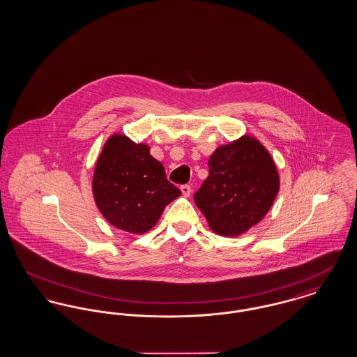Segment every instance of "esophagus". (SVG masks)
I'll use <instances>...</instances> for the list:
<instances>
[{"instance_id": "1", "label": "esophagus", "mask_w": 357, "mask_h": 357, "mask_svg": "<svg viewBox=\"0 0 357 357\" xmlns=\"http://www.w3.org/2000/svg\"><path fill=\"white\" fill-rule=\"evenodd\" d=\"M181 191H182V194L185 197H188L191 194V187L188 186V185H183V186H181Z\"/></svg>"}]
</instances>
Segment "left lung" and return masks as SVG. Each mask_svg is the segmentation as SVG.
Returning <instances> with one entry per match:
<instances>
[{"label":"left lung","mask_w":357,"mask_h":357,"mask_svg":"<svg viewBox=\"0 0 357 357\" xmlns=\"http://www.w3.org/2000/svg\"><path fill=\"white\" fill-rule=\"evenodd\" d=\"M208 170L194 201L214 233L238 237L264 220L278 194L280 175L258 139L243 135L220 146Z\"/></svg>","instance_id":"1"}]
</instances>
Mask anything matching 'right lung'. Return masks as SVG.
<instances>
[{
  "instance_id": "add662e5",
  "label": "right lung",
  "mask_w": 357,
  "mask_h": 357,
  "mask_svg": "<svg viewBox=\"0 0 357 357\" xmlns=\"http://www.w3.org/2000/svg\"><path fill=\"white\" fill-rule=\"evenodd\" d=\"M92 192L102 217L131 234H144L159 221L165 207L181 195L167 181L163 165L150 146L114 134L98 158Z\"/></svg>"
}]
</instances>
